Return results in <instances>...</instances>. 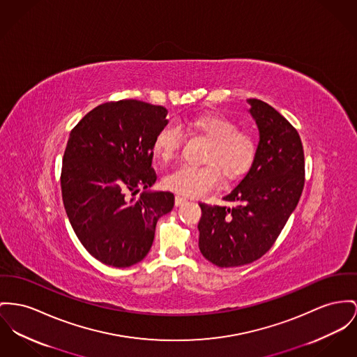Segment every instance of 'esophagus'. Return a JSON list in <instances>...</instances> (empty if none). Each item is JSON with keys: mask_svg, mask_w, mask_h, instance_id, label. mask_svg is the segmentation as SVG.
I'll return each mask as SVG.
<instances>
[{"mask_svg": "<svg viewBox=\"0 0 357 357\" xmlns=\"http://www.w3.org/2000/svg\"><path fill=\"white\" fill-rule=\"evenodd\" d=\"M184 203H187V199H185V197H183V196H178V195L174 197V204H176L177 207L183 206Z\"/></svg>", "mask_w": 357, "mask_h": 357, "instance_id": "34e87169", "label": "esophagus"}]
</instances>
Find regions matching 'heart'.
Here are the masks:
<instances>
[{
    "label": "heart",
    "mask_w": 357,
    "mask_h": 357,
    "mask_svg": "<svg viewBox=\"0 0 357 357\" xmlns=\"http://www.w3.org/2000/svg\"><path fill=\"white\" fill-rule=\"evenodd\" d=\"M190 126L210 142L203 158L206 165L176 169L164 177L165 188L184 196H203L214 190L220 177L236 181L252 169L257 158L259 142L252 132L239 130L236 120L207 114L190 120ZM180 146L181 134L170 124L157 134L153 143L154 153L164 164L177 157Z\"/></svg>",
    "instance_id": "b5f03b06"
}]
</instances>
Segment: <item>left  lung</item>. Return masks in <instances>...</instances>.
Returning <instances> with one entry per match:
<instances>
[{"instance_id": "8db88e82", "label": "left lung", "mask_w": 357, "mask_h": 357, "mask_svg": "<svg viewBox=\"0 0 357 357\" xmlns=\"http://www.w3.org/2000/svg\"><path fill=\"white\" fill-rule=\"evenodd\" d=\"M260 130L257 158L223 200L199 203V249L216 266L259 260L276 242L305 187V151L296 128L273 107L249 100Z\"/></svg>"}]
</instances>
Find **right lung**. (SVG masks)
Returning a JSON list of instances; mask_svg holds the SVG:
<instances>
[{
  "instance_id": "right-lung-1",
  "label": "right lung",
  "mask_w": 357,
  "mask_h": 357,
  "mask_svg": "<svg viewBox=\"0 0 357 357\" xmlns=\"http://www.w3.org/2000/svg\"><path fill=\"white\" fill-rule=\"evenodd\" d=\"M167 108L138 100L104 102L73 128L63 154L61 190L75 236L91 256L126 268L149 253L172 192H143L157 174L153 143L167 124Z\"/></svg>"
}]
</instances>
